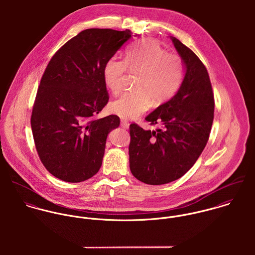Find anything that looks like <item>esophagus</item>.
I'll use <instances>...</instances> for the list:
<instances>
[{
    "label": "esophagus",
    "instance_id": "esophagus-1",
    "mask_svg": "<svg viewBox=\"0 0 255 255\" xmlns=\"http://www.w3.org/2000/svg\"><path fill=\"white\" fill-rule=\"evenodd\" d=\"M121 127L123 128H125V129H128V127H129V124H128V122L127 120H122L121 121Z\"/></svg>",
    "mask_w": 255,
    "mask_h": 255
}]
</instances>
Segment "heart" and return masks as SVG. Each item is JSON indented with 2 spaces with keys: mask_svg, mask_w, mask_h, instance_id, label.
<instances>
[{
  "mask_svg": "<svg viewBox=\"0 0 255 255\" xmlns=\"http://www.w3.org/2000/svg\"><path fill=\"white\" fill-rule=\"evenodd\" d=\"M127 72L138 74L134 91L126 92L111 102L110 111L121 118L135 119L152 105L170 100L180 89L184 77V65L180 55L166 52L157 42L144 39L131 46L124 61L109 59L103 69L106 86L112 93L123 89Z\"/></svg>",
  "mask_w": 255,
  "mask_h": 255,
  "instance_id": "heart-1",
  "label": "heart"
}]
</instances>
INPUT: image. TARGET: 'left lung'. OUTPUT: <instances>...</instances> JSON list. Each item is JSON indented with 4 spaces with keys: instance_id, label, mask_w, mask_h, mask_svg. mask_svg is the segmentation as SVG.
<instances>
[{
    "instance_id": "left-lung-1",
    "label": "left lung",
    "mask_w": 255,
    "mask_h": 255,
    "mask_svg": "<svg viewBox=\"0 0 255 255\" xmlns=\"http://www.w3.org/2000/svg\"><path fill=\"white\" fill-rule=\"evenodd\" d=\"M171 39L185 67L182 85L173 98L146 117L160 128L151 131L136 124L129 126L131 174L152 185L174 182L194 165L214 119V94L205 66L179 39Z\"/></svg>"
}]
</instances>
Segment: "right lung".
<instances>
[{"instance_id": "right-lung-1", "label": "right lung", "mask_w": 255, "mask_h": 255, "mask_svg": "<svg viewBox=\"0 0 255 255\" xmlns=\"http://www.w3.org/2000/svg\"><path fill=\"white\" fill-rule=\"evenodd\" d=\"M130 30L90 28L63 45L50 60L37 90L31 128L38 156L54 177L83 182L100 169L110 131L120 118L96 119L107 105L106 62Z\"/></svg>"}]
</instances>
